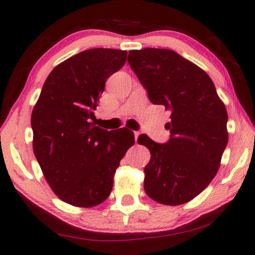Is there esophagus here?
Returning <instances> with one entry per match:
<instances>
[{
    "label": "esophagus",
    "mask_w": 255,
    "mask_h": 255,
    "mask_svg": "<svg viewBox=\"0 0 255 255\" xmlns=\"http://www.w3.org/2000/svg\"><path fill=\"white\" fill-rule=\"evenodd\" d=\"M138 137H139V132H138V131H135V132H134V139H135V142L138 141Z\"/></svg>",
    "instance_id": "obj_1"
}]
</instances>
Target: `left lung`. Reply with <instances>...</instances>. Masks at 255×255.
<instances>
[{
    "instance_id": "1",
    "label": "left lung",
    "mask_w": 255,
    "mask_h": 255,
    "mask_svg": "<svg viewBox=\"0 0 255 255\" xmlns=\"http://www.w3.org/2000/svg\"><path fill=\"white\" fill-rule=\"evenodd\" d=\"M128 62L149 101L170 113L168 141L159 144L146 134L138 137L139 144L151 152L144 189L159 203H187L218 172L228 145L225 106L207 73L172 50H133Z\"/></svg>"
}]
</instances>
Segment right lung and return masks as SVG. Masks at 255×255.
<instances>
[{
    "label": "right lung",
    "mask_w": 255,
    "mask_h": 255,
    "mask_svg": "<svg viewBox=\"0 0 255 255\" xmlns=\"http://www.w3.org/2000/svg\"><path fill=\"white\" fill-rule=\"evenodd\" d=\"M127 51L92 48L59 64L47 76L33 108V152L55 195L80 208L108 198L114 174L134 144L127 128L95 127L106 82L127 61Z\"/></svg>",
    "instance_id": "right-lung-1"
}]
</instances>
